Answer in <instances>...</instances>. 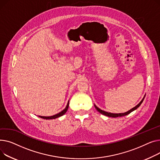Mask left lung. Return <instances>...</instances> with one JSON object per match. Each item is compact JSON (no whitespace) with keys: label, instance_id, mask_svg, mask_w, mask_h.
<instances>
[{"label":"left lung","instance_id":"8db88e82","mask_svg":"<svg viewBox=\"0 0 160 160\" xmlns=\"http://www.w3.org/2000/svg\"><path fill=\"white\" fill-rule=\"evenodd\" d=\"M145 95L144 96V97H143V98L142 99V100L136 106V107H134V108H132V109H130V110H129L128 111H127V112H125V113H118V114H116V113H110V112H105V111H104V110H101L99 108H98L96 105H94V107H95V108H96V110L99 112V113H101V114H103V115H105V116H108V117H111V118H117V117H122V116H127V115H128V114H129L130 113H131V112H133L134 110H136L140 105H141V104H142V102L143 101V100H144V98H145Z\"/></svg>","mask_w":160,"mask_h":160}]
</instances>
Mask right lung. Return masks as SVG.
I'll list each match as a JSON object with an SVG mask.
<instances>
[{
  "label": "right lung",
  "mask_w": 160,
  "mask_h": 160,
  "mask_svg": "<svg viewBox=\"0 0 160 160\" xmlns=\"http://www.w3.org/2000/svg\"><path fill=\"white\" fill-rule=\"evenodd\" d=\"M68 107H69V101H68V102L67 103V107H65V108L63 110H62L61 112H59L58 114H56L51 116H38L39 118H42V119H53L58 118L63 116L66 113V112H67V110L68 108Z\"/></svg>",
  "instance_id": "obj_1"
}]
</instances>
